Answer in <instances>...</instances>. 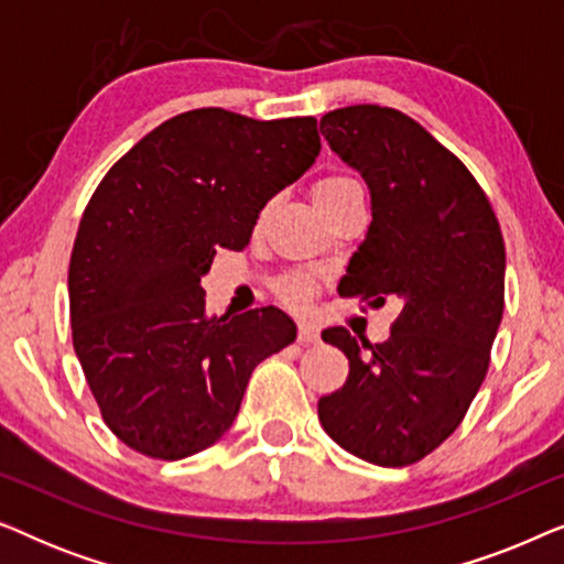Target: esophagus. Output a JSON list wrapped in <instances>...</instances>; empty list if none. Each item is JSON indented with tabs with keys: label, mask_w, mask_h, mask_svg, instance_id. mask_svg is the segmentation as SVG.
<instances>
[{
	"label": "esophagus",
	"mask_w": 564,
	"mask_h": 564,
	"mask_svg": "<svg viewBox=\"0 0 564 564\" xmlns=\"http://www.w3.org/2000/svg\"><path fill=\"white\" fill-rule=\"evenodd\" d=\"M297 341L300 344H318L321 341V330L313 326V323H300L297 326Z\"/></svg>",
	"instance_id": "obj_1"
}]
</instances>
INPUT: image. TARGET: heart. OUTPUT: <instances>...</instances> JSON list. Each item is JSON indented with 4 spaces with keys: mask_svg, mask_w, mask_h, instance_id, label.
Listing matches in <instances>:
<instances>
[{
    "mask_svg": "<svg viewBox=\"0 0 564 564\" xmlns=\"http://www.w3.org/2000/svg\"><path fill=\"white\" fill-rule=\"evenodd\" d=\"M354 184H357V182L349 180V176H338V174L326 176V180H321L313 187L315 203H318V205L326 203V199L338 195V192L354 187ZM280 295L292 305L305 303V297L311 295V280H307L305 274H292V276H288V280L280 282Z\"/></svg>",
    "mask_w": 564,
    "mask_h": 564,
    "instance_id": "obj_1",
    "label": "heart"
}]
</instances>
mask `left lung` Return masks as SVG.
<instances>
[{"mask_svg": "<svg viewBox=\"0 0 564 564\" xmlns=\"http://www.w3.org/2000/svg\"><path fill=\"white\" fill-rule=\"evenodd\" d=\"M321 133L372 192V226L338 295L403 307L384 344L323 330L349 357V377L318 400V419L354 457L408 467L454 434L488 375L503 234L469 169L405 112L341 107L323 115Z\"/></svg>", "mask_w": 564, "mask_h": 564, "instance_id": "1", "label": "left lung"}]
</instances>
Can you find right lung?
Segmentation results:
<instances>
[{
    "mask_svg": "<svg viewBox=\"0 0 564 564\" xmlns=\"http://www.w3.org/2000/svg\"><path fill=\"white\" fill-rule=\"evenodd\" d=\"M321 151L318 120L203 107L161 122L84 207L68 261L74 351L107 429L176 462L226 434L259 361L295 341L276 307L205 311L215 251H241L267 199Z\"/></svg>",
    "mask_w": 564,
    "mask_h": 564,
    "instance_id": "obj_1",
    "label": "right lung"
}]
</instances>
